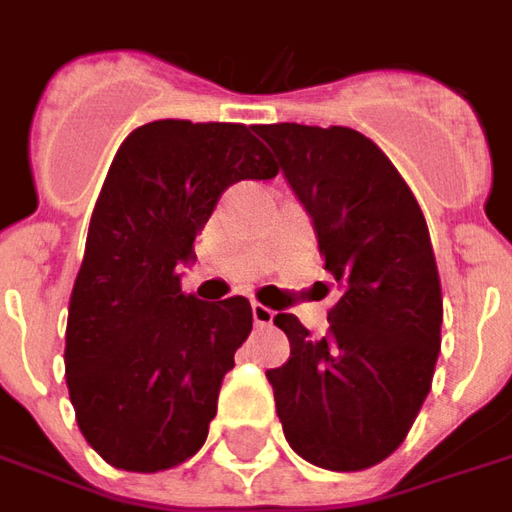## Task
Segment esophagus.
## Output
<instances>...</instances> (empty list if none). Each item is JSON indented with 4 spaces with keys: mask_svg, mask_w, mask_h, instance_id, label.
Instances as JSON below:
<instances>
[{
    "mask_svg": "<svg viewBox=\"0 0 512 512\" xmlns=\"http://www.w3.org/2000/svg\"><path fill=\"white\" fill-rule=\"evenodd\" d=\"M252 318H255L257 326H268V323H274V310H268L263 304H252Z\"/></svg>",
    "mask_w": 512,
    "mask_h": 512,
    "instance_id": "1",
    "label": "esophagus"
}]
</instances>
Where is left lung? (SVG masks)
<instances>
[{"label": "left lung", "instance_id": "left-lung-1", "mask_svg": "<svg viewBox=\"0 0 512 512\" xmlns=\"http://www.w3.org/2000/svg\"><path fill=\"white\" fill-rule=\"evenodd\" d=\"M310 213L343 296L315 340L274 318L290 359L268 370L296 455L332 472L376 466L403 444L441 348V285L428 224L395 164L354 128L257 126Z\"/></svg>", "mask_w": 512, "mask_h": 512}]
</instances>
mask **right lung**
<instances>
[{
    "label": "right lung",
    "instance_id": "obj_1",
    "mask_svg": "<svg viewBox=\"0 0 512 512\" xmlns=\"http://www.w3.org/2000/svg\"><path fill=\"white\" fill-rule=\"evenodd\" d=\"M252 131L139 126L98 194L68 307L65 378L84 439L117 469L161 472L200 450L252 332L244 296L208 304L180 290V266L224 191L279 172Z\"/></svg>",
    "mask_w": 512,
    "mask_h": 512
}]
</instances>
